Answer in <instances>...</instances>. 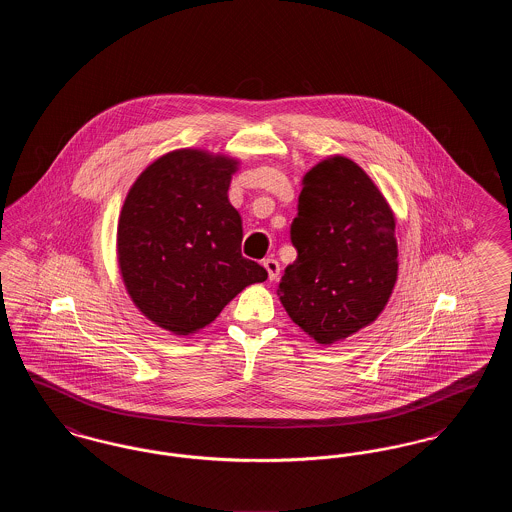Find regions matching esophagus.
<instances>
[{"label": "esophagus", "mask_w": 512, "mask_h": 512, "mask_svg": "<svg viewBox=\"0 0 512 512\" xmlns=\"http://www.w3.org/2000/svg\"><path fill=\"white\" fill-rule=\"evenodd\" d=\"M263 267L267 268L268 278H270V280H276V278L280 276V263H278L276 259L268 257V259L263 261Z\"/></svg>", "instance_id": "1"}]
</instances>
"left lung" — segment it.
<instances>
[{
	"label": "left lung",
	"instance_id": "obj_1",
	"mask_svg": "<svg viewBox=\"0 0 512 512\" xmlns=\"http://www.w3.org/2000/svg\"><path fill=\"white\" fill-rule=\"evenodd\" d=\"M290 238L276 293L303 332L334 343L376 320L397 280L395 219L357 163L336 155L305 174Z\"/></svg>",
	"mask_w": 512,
	"mask_h": 512
}]
</instances>
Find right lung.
Here are the masks:
<instances>
[{
  "label": "right lung",
  "instance_id": "add662e5",
  "mask_svg": "<svg viewBox=\"0 0 512 512\" xmlns=\"http://www.w3.org/2000/svg\"><path fill=\"white\" fill-rule=\"evenodd\" d=\"M238 163L197 149L159 157L122 205L117 249L136 307L178 336L211 324L268 272L242 255V217L228 201Z\"/></svg>",
  "mask_w": 512,
  "mask_h": 512
}]
</instances>
